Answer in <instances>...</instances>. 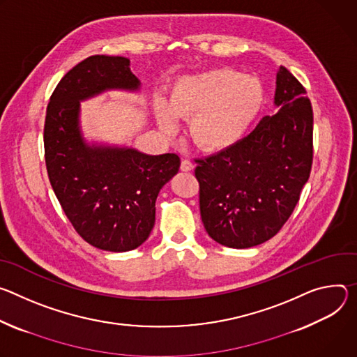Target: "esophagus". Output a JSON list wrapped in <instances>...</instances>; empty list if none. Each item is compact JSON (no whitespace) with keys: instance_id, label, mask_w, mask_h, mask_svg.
<instances>
[{"instance_id":"34e87169","label":"esophagus","mask_w":357,"mask_h":357,"mask_svg":"<svg viewBox=\"0 0 357 357\" xmlns=\"http://www.w3.org/2000/svg\"><path fill=\"white\" fill-rule=\"evenodd\" d=\"M180 169H181V172H191L194 169V165L191 160H188V158H184V160L181 162Z\"/></svg>"}]
</instances>
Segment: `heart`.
Masks as SVG:
<instances>
[{
    "label": "heart",
    "mask_w": 357,
    "mask_h": 357,
    "mask_svg": "<svg viewBox=\"0 0 357 357\" xmlns=\"http://www.w3.org/2000/svg\"><path fill=\"white\" fill-rule=\"evenodd\" d=\"M264 105L258 79L231 69L184 76L176 82L167 106L158 109V122L174 133L176 121H188V136L206 151H221L238 143Z\"/></svg>",
    "instance_id": "heart-1"
}]
</instances>
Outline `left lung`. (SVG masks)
<instances>
[{"mask_svg":"<svg viewBox=\"0 0 357 357\" xmlns=\"http://www.w3.org/2000/svg\"><path fill=\"white\" fill-rule=\"evenodd\" d=\"M276 113L234 146L195 158L200 213L211 238L251 248L280 232L299 202L313 160V112L306 89L276 73Z\"/></svg>","mask_w":357,"mask_h":357,"instance_id":"1","label":"left lung"}]
</instances>
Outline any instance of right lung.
Segmentation results:
<instances>
[{
  "mask_svg": "<svg viewBox=\"0 0 357 357\" xmlns=\"http://www.w3.org/2000/svg\"><path fill=\"white\" fill-rule=\"evenodd\" d=\"M139 85L128 58L93 55L61 79L47 107L45 165L54 192L75 231L110 252L135 250L149 238L158 191L177 174L180 157L88 146L79 132V100Z\"/></svg>",
  "mask_w": 357,
  "mask_h": 357,
  "instance_id": "right-lung-1",
  "label": "right lung"
}]
</instances>
